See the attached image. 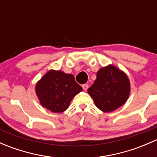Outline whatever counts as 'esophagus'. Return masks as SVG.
<instances>
[{
    "label": "esophagus",
    "instance_id": "obj_1",
    "mask_svg": "<svg viewBox=\"0 0 157 157\" xmlns=\"http://www.w3.org/2000/svg\"><path fill=\"white\" fill-rule=\"evenodd\" d=\"M82 87H83V90H85V91H86V90H87L89 86L87 84H83V85H82Z\"/></svg>",
    "mask_w": 157,
    "mask_h": 157
}]
</instances>
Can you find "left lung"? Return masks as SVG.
I'll use <instances>...</instances> for the list:
<instances>
[{
	"instance_id": "left-lung-1",
	"label": "left lung",
	"mask_w": 157,
	"mask_h": 157,
	"mask_svg": "<svg viewBox=\"0 0 157 157\" xmlns=\"http://www.w3.org/2000/svg\"><path fill=\"white\" fill-rule=\"evenodd\" d=\"M87 92L98 109L110 112L125 103L129 97L131 85L125 73L109 64L99 70L94 83Z\"/></svg>"
}]
</instances>
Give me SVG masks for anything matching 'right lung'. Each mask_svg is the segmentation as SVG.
I'll use <instances>...</instances> for the list:
<instances>
[{
  "label": "right lung",
  "mask_w": 157,
  "mask_h": 157,
  "mask_svg": "<svg viewBox=\"0 0 157 157\" xmlns=\"http://www.w3.org/2000/svg\"><path fill=\"white\" fill-rule=\"evenodd\" d=\"M73 74L50 70L36 85V93L41 105L55 113L64 112L73 98L82 91Z\"/></svg>",
  "instance_id": "1"
}]
</instances>
